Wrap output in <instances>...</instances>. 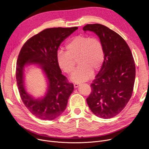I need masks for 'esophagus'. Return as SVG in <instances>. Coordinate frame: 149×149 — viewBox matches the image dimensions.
<instances>
[{"label": "esophagus", "mask_w": 149, "mask_h": 149, "mask_svg": "<svg viewBox=\"0 0 149 149\" xmlns=\"http://www.w3.org/2000/svg\"><path fill=\"white\" fill-rule=\"evenodd\" d=\"M74 86L75 88H77L78 87L80 86V84H74Z\"/></svg>", "instance_id": "1"}]
</instances>
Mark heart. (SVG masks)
<instances>
[{"label": "heart", "mask_w": 149, "mask_h": 149, "mask_svg": "<svg viewBox=\"0 0 149 149\" xmlns=\"http://www.w3.org/2000/svg\"><path fill=\"white\" fill-rule=\"evenodd\" d=\"M66 52L58 50L57 64L65 72L70 74L75 67L74 60L78 58L80 65L71 76V80L80 83L88 80L95 71L100 69L105 58L104 48L101 41L97 38L78 35L69 41L66 46Z\"/></svg>", "instance_id": "obj_1"}]
</instances>
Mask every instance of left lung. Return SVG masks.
<instances>
[{
    "mask_svg": "<svg viewBox=\"0 0 149 149\" xmlns=\"http://www.w3.org/2000/svg\"><path fill=\"white\" fill-rule=\"evenodd\" d=\"M83 31L93 32L99 37L105 53L87 103L97 117L110 118L120 113L131 97L135 78L132 54L119 35L102 24H87Z\"/></svg>",
    "mask_w": 149,
    "mask_h": 149,
    "instance_id": "obj_1",
    "label": "left lung"
}]
</instances>
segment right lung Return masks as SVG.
<instances>
[{"label":"right lung","instance_id":"add662e5","mask_svg":"<svg viewBox=\"0 0 149 149\" xmlns=\"http://www.w3.org/2000/svg\"><path fill=\"white\" fill-rule=\"evenodd\" d=\"M77 27L46 29L27 40L19 53L16 66V80L22 101L32 114L40 119L52 120L65 110L74 85L62 74L57 62L61 43ZM33 65L42 69L47 83L46 92L36 98L25 88V68Z\"/></svg>","mask_w":149,"mask_h":149}]
</instances>
